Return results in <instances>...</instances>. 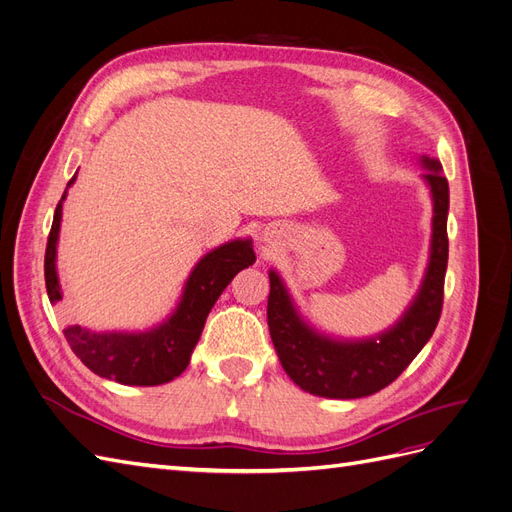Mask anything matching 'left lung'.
<instances>
[{
    "label": "left lung",
    "mask_w": 512,
    "mask_h": 512,
    "mask_svg": "<svg viewBox=\"0 0 512 512\" xmlns=\"http://www.w3.org/2000/svg\"><path fill=\"white\" fill-rule=\"evenodd\" d=\"M423 162L429 168L425 179L433 194L431 260L421 292L391 331L367 342H333L322 337L305 327L282 280L277 273H269L267 320L273 346L284 371L303 391L331 399L374 395L401 376L436 331L448 262V181L440 173V162L429 158Z\"/></svg>",
    "instance_id": "1"
}]
</instances>
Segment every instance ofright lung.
<instances>
[{
	"mask_svg": "<svg viewBox=\"0 0 512 512\" xmlns=\"http://www.w3.org/2000/svg\"><path fill=\"white\" fill-rule=\"evenodd\" d=\"M72 181L74 177L70 183ZM64 198L66 192L57 203L44 254V282L51 303L61 299L55 271V245ZM254 262L256 256L250 241L226 243L198 262L188 284H185L177 312L160 327L147 333L128 335L94 333L79 327V324H68L64 329L66 342L83 361V365L102 378L134 386H156L170 382L188 367L192 350L205 329V320L213 303L218 301L232 277L241 269L254 265Z\"/></svg>",
	"mask_w": 512,
	"mask_h": 512,
	"instance_id": "add662e5",
	"label": "right lung"
}]
</instances>
